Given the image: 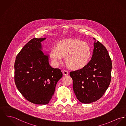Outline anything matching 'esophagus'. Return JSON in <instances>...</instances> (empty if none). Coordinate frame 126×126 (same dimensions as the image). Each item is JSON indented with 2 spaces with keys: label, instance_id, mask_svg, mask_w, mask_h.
Here are the masks:
<instances>
[{
  "label": "esophagus",
  "instance_id": "34e87169",
  "mask_svg": "<svg viewBox=\"0 0 126 126\" xmlns=\"http://www.w3.org/2000/svg\"><path fill=\"white\" fill-rule=\"evenodd\" d=\"M63 74L64 75H65V76L66 75H68V71L66 70H64L63 71Z\"/></svg>",
  "mask_w": 126,
  "mask_h": 126
}]
</instances>
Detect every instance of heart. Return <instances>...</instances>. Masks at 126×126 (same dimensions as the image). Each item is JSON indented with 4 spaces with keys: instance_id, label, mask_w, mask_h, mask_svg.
Segmentation results:
<instances>
[{
    "instance_id": "heart-1",
    "label": "heart",
    "mask_w": 126,
    "mask_h": 126,
    "mask_svg": "<svg viewBox=\"0 0 126 126\" xmlns=\"http://www.w3.org/2000/svg\"><path fill=\"white\" fill-rule=\"evenodd\" d=\"M91 51L87 43L77 39H66L59 42L57 47L50 51V56L54 62L62 61L65 57L68 66L73 69H80L85 67L89 62Z\"/></svg>"
}]
</instances>
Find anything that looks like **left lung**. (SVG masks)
<instances>
[{
    "mask_svg": "<svg viewBox=\"0 0 126 126\" xmlns=\"http://www.w3.org/2000/svg\"><path fill=\"white\" fill-rule=\"evenodd\" d=\"M94 47L92 57L87 65L69 73L76 96L83 104L95 102L102 97L111 79L112 61L107 49L96 40Z\"/></svg>",
    "mask_w": 126,
    "mask_h": 126,
    "instance_id": "obj_1",
    "label": "left lung"
}]
</instances>
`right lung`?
I'll return each instance as SVG.
<instances>
[{
  "label": "right lung",
  "mask_w": 126,
  "mask_h": 126,
  "mask_svg": "<svg viewBox=\"0 0 126 126\" xmlns=\"http://www.w3.org/2000/svg\"><path fill=\"white\" fill-rule=\"evenodd\" d=\"M46 39L31 40L17 55L14 64L16 87L26 100L36 105L49 103L63 75L60 69L50 66L48 55L42 51L41 42Z\"/></svg>",
  "instance_id": "1"
}]
</instances>
